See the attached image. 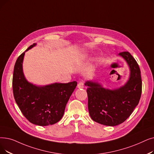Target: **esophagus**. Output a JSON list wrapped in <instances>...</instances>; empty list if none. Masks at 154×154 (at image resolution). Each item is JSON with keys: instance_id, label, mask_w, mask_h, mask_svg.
<instances>
[{"instance_id": "esophagus-1", "label": "esophagus", "mask_w": 154, "mask_h": 154, "mask_svg": "<svg viewBox=\"0 0 154 154\" xmlns=\"http://www.w3.org/2000/svg\"><path fill=\"white\" fill-rule=\"evenodd\" d=\"M77 88L79 89H83L84 88V83L82 82H80L78 84H77Z\"/></svg>"}]
</instances>
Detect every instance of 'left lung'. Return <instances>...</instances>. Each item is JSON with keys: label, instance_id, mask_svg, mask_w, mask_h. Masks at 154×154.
<instances>
[{"label": "left lung", "instance_id": "left-lung-1", "mask_svg": "<svg viewBox=\"0 0 154 154\" xmlns=\"http://www.w3.org/2000/svg\"><path fill=\"white\" fill-rule=\"evenodd\" d=\"M118 56L126 61L130 70L127 82L118 88H105L97 81H88V109L94 121L103 125L114 126L123 123L138 105L142 94V82L139 66L128 51Z\"/></svg>", "mask_w": 154, "mask_h": 154}]
</instances>
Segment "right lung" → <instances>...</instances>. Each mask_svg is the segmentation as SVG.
Segmentation results:
<instances>
[{"label":"right lung","instance_id":"right-lung-1","mask_svg":"<svg viewBox=\"0 0 154 154\" xmlns=\"http://www.w3.org/2000/svg\"><path fill=\"white\" fill-rule=\"evenodd\" d=\"M36 45H31L16 62L12 78L13 94L23 115L32 124L53 125L62 119L65 106L75 89L76 81L36 85L28 81L23 69L25 52Z\"/></svg>","mask_w":154,"mask_h":154}]
</instances>
